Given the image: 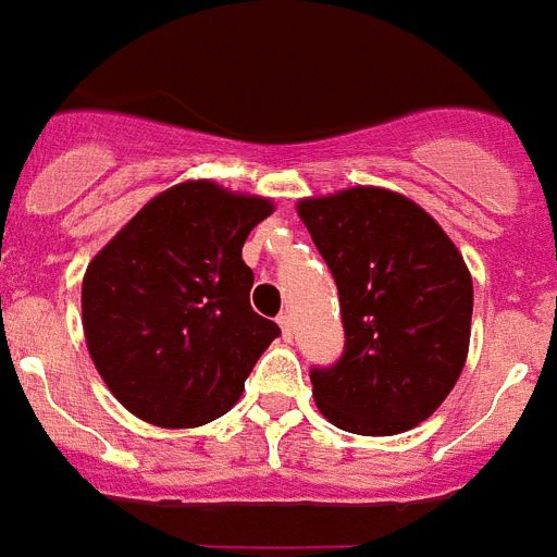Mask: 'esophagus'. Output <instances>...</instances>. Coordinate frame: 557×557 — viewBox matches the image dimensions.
Wrapping results in <instances>:
<instances>
[{
  "label": "esophagus",
  "instance_id": "esophagus-1",
  "mask_svg": "<svg viewBox=\"0 0 557 557\" xmlns=\"http://www.w3.org/2000/svg\"><path fill=\"white\" fill-rule=\"evenodd\" d=\"M278 327H282V339L290 342L293 339V319L287 313L278 315Z\"/></svg>",
  "mask_w": 557,
  "mask_h": 557
}]
</instances>
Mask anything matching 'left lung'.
I'll list each match as a JSON object with an SVG mask.
<instances>
[{
    "label": "left lung",
    "instance_id": "8db88e82",
    "mask_svg": "<svg viewBox=\"0 0 557 557\" xmlns=\"http://www.w3.org/2000/svg\"><path fill=\"white\" fill-rule=\"evenodd\" d=\"M339 290L345 350L310 368L319 411L339 429L391 437L437 411L471 333V275L434 218L388 189L356 186L299 203Z\"/></svg>",
    "mask_w": 557,
    "mask_h": 557
}]
</instances>
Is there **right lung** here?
I'll use <instances>...</instances> for the list:
<instances>
[{"mask_svg":"<svg viewBox=\"0 0 557 557\" xmlns=\"http://www.w3.org/2000/svg\"><path fill=\"white\" fill-rule=\"evenodd\" d=\"M273 212L264 198L209 181L146 203L83 278L88 354L128 411L160 429H195L238 403L278 324L250 307L242 247Z\"/></svg>","mask_w":557,"mask_h":557,"instance_id":"add662e5","label":"right lung"}]
</instances>
